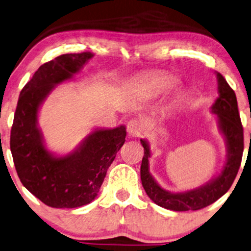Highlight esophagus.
I'll return each instance as SVG.
<instances>
[{"mask_svg": "<svg viewBox=\"0 0 251 251\" xmlns=\"http://www.w3.org/2000/svg\"><path fill=\"white\" fill-rule=\"evenodd\" d=\"M127 132L129 136H132V138H139V136L142 135L144 127H142L141 123L139 120L132 119L127 124Z\"/></svg>", "mask_w": 251, "mask_h": 251, "instance_id": "esophagus-1", "label": "esophagus"}]
</instances>
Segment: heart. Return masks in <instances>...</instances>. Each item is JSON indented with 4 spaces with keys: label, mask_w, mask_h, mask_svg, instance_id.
Here are the masks:
<instances>
[{
    "label": "heart",
    "mask_w": 251,
    "mask_h": 251,
    "mask_svg": "<svg viewBox=\"0 0 251 251\" xmlns=\"http://www.w3.org/2000/svg\"><path fill=\"white\" fill-rule=\"evenodd\" d=\"M148 90L153 96L167 94L177 85V81L171 76H156L148 81Z\"/></svg>",
    "instance_id": "obj_1"
}]
</instances>
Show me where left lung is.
I'll use <instances>...</instances> for the list:
<instances>
[{
  "mask_svg": "<svg viewBox=\"0 0 251 251\" xmlns=\"http://www.w3.org/2000/svg\"><path fill=\"white\" fill-rule=\"evenodd\" d=\"M218 78L219 97L211 106L212 113L217 116L218 125L226 141V162L217 176L198 188L184 192H170L161 188L149 173L151 148L146 139H141L144 147L140 176L146 193L155 204L171 211H197L213 204L226 193L233 184L241 166L243 154V127L241 124L236 95L220 73Z\"/></svg>",
  "mask_w": 251,
  "mask_h": 251,
  "instance_id": "left-lung-1",
  "label": "left lung"
}]
</instances>
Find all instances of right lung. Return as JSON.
<instances>
[{"label": "right lung", "instance_id": "right-lung-1", "mask_svg": "<svg viewBox=\"0 0 251 251\" xmlns=\"http://www.w3.org/2000/svg\"><path fill=\"white\" fill-rule=\"evenodd\" d=\"M94 54H62L41 65L22 89L10 134L17 175L28 191L50 207L75 208L97 197L106 171L125 142L126 127L95 128L72 153L58 156L45 146L38 113L56 85L74 78Z\"/></svg>", "mask_w": 251, "mask_h": 251}]
</instances>
